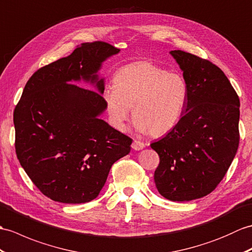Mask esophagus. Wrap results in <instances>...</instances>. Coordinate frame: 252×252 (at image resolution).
Masks as SVG:
<instances>
[{
	"mask_svg": "<svg viewBox=\"0 0 252 252\" xmlns=\"http://www.w3.org/2000/svg\"><path fill=\"white\" fill-rule=\"evenodd\" d=\"M145 147V143L142 142V140L138 139H134V142L132 144V148L134 150H142Z\"/></svg>",
	"mask_w": 252,
	"mask_h": 252,
	"instance_id": "1",
	"label": "esophagus"
}]
</instances>
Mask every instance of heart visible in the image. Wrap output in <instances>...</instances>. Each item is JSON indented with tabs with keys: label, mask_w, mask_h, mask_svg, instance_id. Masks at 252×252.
Instances as JSON below:
<instances>
[{
	"label": "heart",
	"mask_w": 252,
	"mask_h": 252,
	"mask_svg": "<svg viewBox=\"0 0 252 252\" xmlns=\"http://www.w3.org/2000/svg\"><path fill=\"white\" fill-rule=\"evenodd\" d=\"M189 87L179 73L153 61H136L122 66L114 76V87L104 91L112 124L124 130L132 109L139 130L160 136L176 126L188 98Z\"/></svg>",
	"instance_id": "heart-1"
}]
</instances>
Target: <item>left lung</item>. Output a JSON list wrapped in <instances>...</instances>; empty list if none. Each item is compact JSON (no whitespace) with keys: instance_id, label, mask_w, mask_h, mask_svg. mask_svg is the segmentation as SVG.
I'll use <instances>...</instances> for the list:
<instances>
[{"instance_id":"obj_1","label":"left lung","mask_w":252,"mask_h":252,"mask_svg":"<svg viewBox=\"0 0 252 252\" xmlns=\"http://www.w3.org/2000/svg\"><path fill=\"white\" fill-rule=\"evenodd\" d=\"M188 83L183 115L151 148L160 157L158 191L184 202L206 196L229 169L239 145V98L217 65L183 50H172Z\"/></svg>"}]
</instances>
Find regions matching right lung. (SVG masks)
<instances>
[{"label":"right lung","instance_id":"obj_1","mask_svg":"<svg viewBox=\"0 0 252 252\" xmlns=\"http://www.w3.org/2000/svg\"><path fill=\"white\" fill-rule=\"evenodd\" d=\"M120 49L105 42L83 43L71 55L35 72L14 110L15 148L36 188L52 201L90 202L110 167L131 150L132 139L98 116L106 109L101 64ZM91 81L99 93L69 83Z\"/></svg>","mask_w":252,"mask_h":252}]
</instances>
